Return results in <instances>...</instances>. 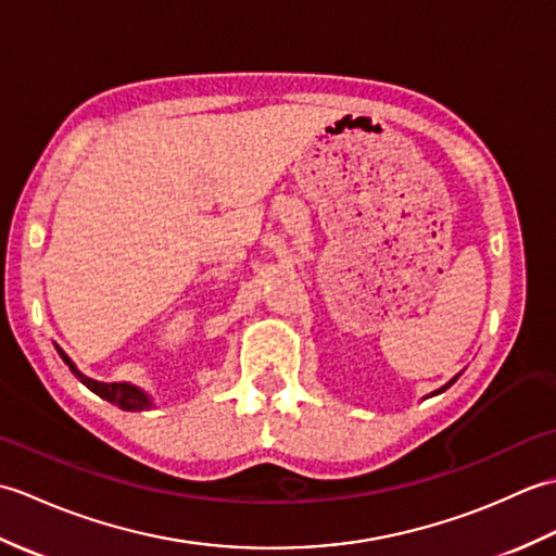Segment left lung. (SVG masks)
I'll use <instances>...</instances> for the list:
<instances>
[{"mask_svg":"<svg viewBox=\"0 0 556 556\" xmlns=\"http://www.w3.org/2000/svg\"><path fill=\"white\" fill-rule=\"evenodd\" d=\"M458 375H460V372H458ZM458 375H454V377H452V380H448V382H446L444 387H440V389H437V392H432L430 396H437V394H442V392H444V389H448V387H452V384H454V382L458 380Z\"/></svg>","mask_w":556,"mask_h":556,"instance_id":"8db88e82","label":"left lung"}]
</instances>
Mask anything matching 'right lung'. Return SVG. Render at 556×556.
Here are the masks:
<instances>
[{"label": "right lung", "mask_w": 556, "mask_h": 556, "mask_svg": "<svg viewBox=\"0 0 556 556\" xmlns=\"http://www.w3.org/2000/svg\"><path fill=\"white\" fill-rule=\"evenodd\" d=\"M54 349H56L59 356H62V361L68 365V370L74 372L78 380L86 384L90 392H96L100 399H108L110 404L119 406L124 410H148V408H155V401H152V396L146 392V389H140L138 384H131V382H98V380H92V377L83 375L76 368V363L66 356L62 346L54 344Z\"/></svg>", "instance_id": "1"}]
</instances>
